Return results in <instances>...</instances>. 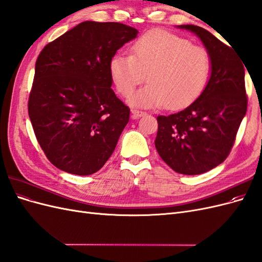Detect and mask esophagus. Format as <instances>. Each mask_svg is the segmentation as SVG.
I'll use <instances>...</instances> for the list:
<instances>
[{"label":"esophagus","instance_id":"34e87169","mask_svg":"<svg viewBox=\"0 0 262 262\" xmlns=\"http://www.w3.org/2000/svg\"><path fill=\"white\" fill-rule=\"evenodd\" d=\"M131 113H132V118L133 119H138V118L145 115L144 112H141V110H138V109H132Z\"/></svg>","mask_w":262,"mask_h":262}]
</instances>
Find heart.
Segmentation results:
<instances>
[{"label":"heart","mask_w":262,"mask_h":262,"mask_svg":"<svg viewBox=\"0 0 262 262\" xmlns=\"http://www.w3.org/2000/svg\"><path fill=\"white\" fill-rule=\"evenodd\" d=\"M109 70L124 97L131 96L147 76L149 83L131 98L133 105L180 109L203 92L211 60L202 47L168 31L152 30L132 43L131 55L115 54Z\"/></svg>","instance_id":"1"}]
</instances>
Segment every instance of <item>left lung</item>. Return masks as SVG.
<instances>
[{"mask_svg":"<svg viewBox=\"0 0 262 262\" xmlns=\"http://www.w3.org/2000/svg\"><path fill=\"white\" fill-rule=\"evenodd\" d=\"M192 31L208 50L211 76L199 97L186 109L158 116L155 147L162 160L182 175H199L223 163L235 143L247 112L244 62L233 48L194 25Z\"/></svg>","mask_w":262,"mask_h":262,"instance_id":"left-lung-1","label":"left lung"}]
</instances>
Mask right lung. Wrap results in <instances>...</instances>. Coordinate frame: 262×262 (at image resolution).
I'll return each instance as SVG.
<instances>
[{
  "instance_id": "obj_1",
  "label": "right lung",
  "mask_w": 262,
  "mask_h": 262,
  "mask_svg": "<svg viewBox=\"0 0 262 262\" xmlns=\"http://www.w3.org/2000/svg\"><path fill=\"white\" fill-rule=\"evenodd\" d=\"M138 35L121 23L83 21L39 53L28 115L55 167L87 176L112 156L130 108L112 90L110 60Z\"/></svg>"
}]
</instances>
